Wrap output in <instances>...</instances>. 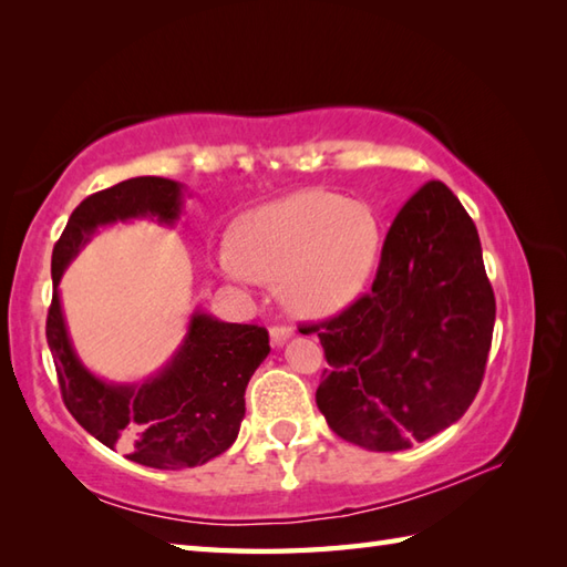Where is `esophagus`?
Masks as SVG:
<instances>
[{"mask_svg":"<svg viewBox=\"0 0 567 567\" xmlns=\"http://www.w3.org/2000/svg\"><path fill=\"white\" fill-rule=\"evenodd\" d=\"M292 339V329L290 327H272L270 329V343L272 346H285Z\"/></svg>","mask_w":567,"mask_h":567,"instance_id":"1","label":"esophagus"}]
</instances>
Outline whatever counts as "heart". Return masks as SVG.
I'll return each instance as SVG.
<instances>
[{"instance_id":"b5f03b06","label":"heart","mask_w":567,"mask_h":567,"mask_svg":"<svg viewBox=\"0 0 567 567\" xmlns=\"http://www.w3.org/2000/svg\"><path fill=\"white\" fill-rule=\"evenodd\" d=\"M380 250V224L363 202L323 189L297 192L252 212L238 231V256L224 250L231 280L277 282L305 317H333L365 290Z\"/></svg>"}]
</instances>
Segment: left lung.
<instances>
[{"instance_id":"left-lung-1","label":"left lung","mask_w":567,"mask_h":567,"mask_svg":"<svg viewBox=\"0 0 567 567\" xmlns=\"http://www.w3.org/2000/svg\"><path fill=\"white\" fill-rule=\"evenodd\" d=\"M492 329L495 292L477 228L431 179L392 221L368 295L311 327L331 365L319 412L360 449H412L473 404Z\"/></svg>"}]
</instances>
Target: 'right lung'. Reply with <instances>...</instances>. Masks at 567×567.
<instances>
[{
  "instance_id": "1",
  "label": "right lung",
  "mask_w": 567,
  "mask_h": 567,
  "mask_svg": "<svg viewBox=\"0 0 567 567\" xmlns=\"http://www.w3.org/2000/svg\"><path fill=\"white\" fill-rule=\"evenodd\" d=\"M179 214L183 185L167 177H131L82 199L53 248V302L45 321L68 412L106 449H122L128 461L158 470L197 467L231 449L246 416L248 380L270 353L268 331L195 309L185 341L155 375L106 382L72 348L58 285L97 228L131 219L173 226Z\"/></svg>"
}]
</instances>
